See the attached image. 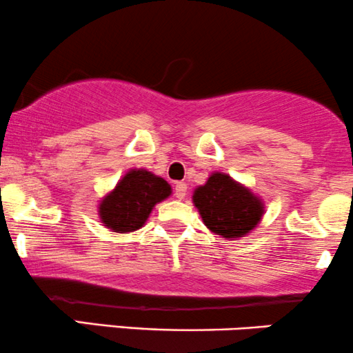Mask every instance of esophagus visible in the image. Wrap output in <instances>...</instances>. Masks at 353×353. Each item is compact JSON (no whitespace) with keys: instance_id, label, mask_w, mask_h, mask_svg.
<instances>
[{"instance_id":"obj_1","label":"esophagus","mask_w":353,"mask_h":353,"mask_svg":"<svg viewBox=\"0 0 353 353\" xmlns=\"http://www.w3.org/2000/svg\"><path fill=\"white\" fill-rule=\"evenodd\" d=\"M185 194H188V184L185 182H177L176 184V189H174V195H176L179 201L185 197Z\"/></svg>"}]
</instances>
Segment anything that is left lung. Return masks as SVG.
<instances>
[{
    "label": "left lung",
    "instance_id": "8db88e82",
    "mask_svg": "<svg viewBox=\"0 0 353 353\" xmlns=\"http://www.w3.org/2000/svg\"><path fill=\"white\" fill-rule=\"evenodd\" d=\"M202 222L222 239L235 240L248 235L265 215V202L252 189L225 172H212L192 194Z\"/></svg>",
    "mask_w": 353,
    "mask_h": 353
}]
</instances>
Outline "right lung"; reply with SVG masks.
<instances>
[{
	"mask_svg": "<svg viewBox=\"0 0 353 353\" xmlns=\"http://www.w3.org/2000/svg\"><path fill=\"white\" fill-rule=\"evenodd\" d=\"M172 194L171 185L148 169H130L99 201V217L114 233L136 232L150 219L156 203Z\"/></svg>",
	"mask_w": 353,
	"mask_h": 353,
	"instance_id": "obj_1",
	"label": "right lung"
}]
</instances>
